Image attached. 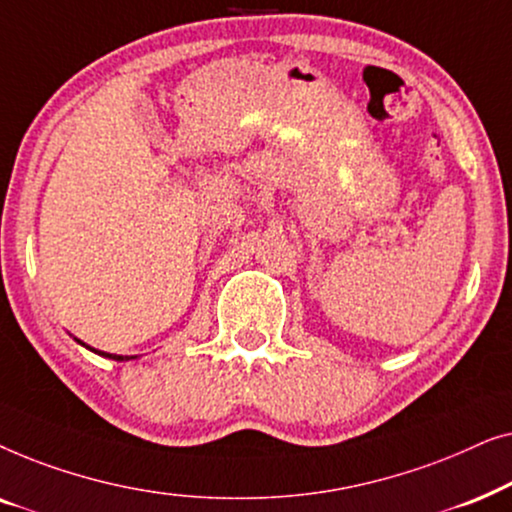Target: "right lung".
Wrapping results in <instances>:
<instances>
[{"label":"right lung","mask_w":512,"mask_h":512,"mask_svg":"<svg viewBox=\"0 0 512 512\" xmlns=\"http://www.w3.org/2000/svg\"><path fill=\"white\" fill-rule=\"evenodd\" d=\"M102 356H109V359H114V361H123V356H116V354H107V352H102Z\"/></svg>","instance_id":"right-lung-1"}]
</instances>
